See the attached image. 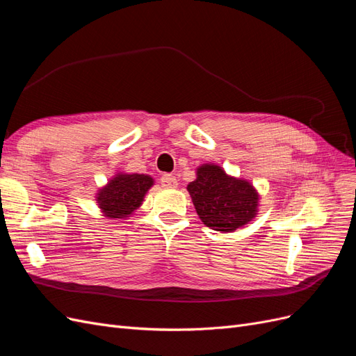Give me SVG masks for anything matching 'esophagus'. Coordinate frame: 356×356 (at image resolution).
<instances>
[{
  "instance_id": "esophagus-1",
  "label": "esophagus",
  "mask_w": 356,
  "mask_h": 356,
  "mask_svg": "<svg viewBox=\"0 0 356 356\" xmlns=\"http://www.w3.org/2000/svg\"><path fill=\"white\" fill-rule=\"evenodd\" d=\"M161 184H162L165 188H177L178 187V179L174 175L165 174L161 178Z\"/></svg>"
}]
</instances>
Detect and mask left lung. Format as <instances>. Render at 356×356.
<instances>
[{
  "mask_svg": "<svg viewBox=\"0 0 356 356\" xmlns=\"http://www.w3.org/2000/svg\"><path fill=\"white\" fill-rule=\"evenodd\" d=\"M187 190L202 222L215 231L232 232L257 215L259 193L248 179L228 175L224 168L203 163Z\"/></svg>",
  "mask_w": 356,
  "mask_h": 356,
  "instance_id": "obj_1",
  "label": "left lung"
}]
</instances>
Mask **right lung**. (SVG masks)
<instances>
[{"instance_id":"add662e5","label":"right lung","mask_w":356,"mask_h":356,"mask_svg":"<svg viewBox=\"0 0 356 356\" xmlns=\"http://www.w3.org/2000/svg\"><path fill=\"white\" fill-rule=\"evenodd\" d=\"M153 184L154 179L150 175L118 172L99 188L95 200L107 219H128L143 204L144 195Z\"/></svg>"}]
</instances>
